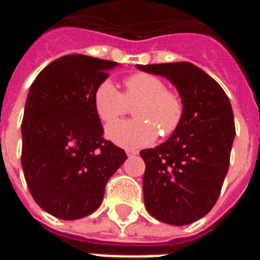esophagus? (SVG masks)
I'll return each instance as SVG.
<instances>
[{
	"mask_svg": "<svg viewBox=\"0 0 260 260\" xmlns=\"http://www.w3.org/2000/svg\"><path fill=\"white\" fill-rule=\"evenodd\" d=\"M138 150H134V149H128V150H126V154H128V156H136V154H138Z\"/></svg>",
	"mask_w": 260,
	"mask_h": 260,
	"instance_id": "34e87169",
	"label": "esophagus"
}]
</instances>
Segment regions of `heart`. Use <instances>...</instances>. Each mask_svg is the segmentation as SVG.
<instances>
[{
  "label": "heart",
  "instance_id": "1",
  "mask_svg": "<svg viewBox=\"0 0 260 260\" xmlns=\"http://www.w3.org/2000/svg\"><path fill=\"white\" fill-rule=\"evenodd\" d=\"M93 104L103 122H113L134 107L132 121L108 125L106 135L122 147H143L154 142L157 132L169 136L180 126L184 102L174 90L166 87L163 79L152 74H134L124 80L119 93L110 80H104L93 93Z\"/></svg>",
  "mask_w": 260,
  "mask_h": 260
}]
</instances>
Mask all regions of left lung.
Wrapping results in <instances>:
<instances>
[{
    "instance_id": "left-lung-1",
    "label": "left lung",
    "mask_w": 260,
    "mask_h": 260,
    "mask_svg": "<svg viewBox=\"0 0 260 260\" xmlns=\"http://www.w3.org/2000/svg\"><path fill=\"white\" fill-rule=\"evenodd\" d=\"M136 67L166 76L184 102L173 135L141 152L145 206L158 221L191 224L212 210L221 191L235 136L233 108L221 86L191 62Z\"/></svg>"
}]
</instances>
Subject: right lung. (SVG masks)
<instances>
[{"label":"right lung","mask_w":260,"mask_h":260,"mask_svg":"<svg viewBox=\"0 0 260 260\" xmlns=\"http://www.w3.org/2000/svg\"><path fill=\"white\" fill-rule=\"evenodd\" d=\"M114 61L71 54L37 75L22 121V169L33 199L62 220H76L102 205L106 184L126 160L103 138L93 93Z\"/></svg>","instance_id":"1"}]
</instances>
